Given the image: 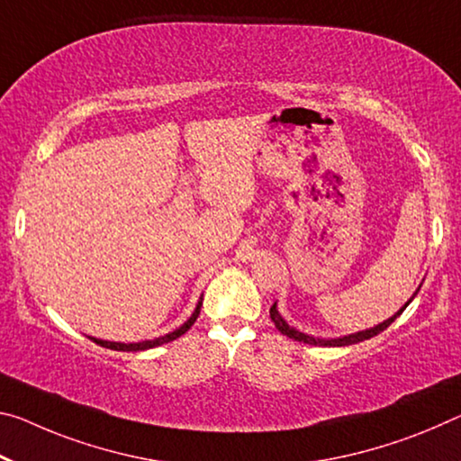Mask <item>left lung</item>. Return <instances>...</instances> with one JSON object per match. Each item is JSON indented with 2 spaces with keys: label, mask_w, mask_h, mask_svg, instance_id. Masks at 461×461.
<instances>
[{
  "label": "left lung",
  "mask_w": 461,
  "mask_h": 461,
  "mask_svg": "<svg viewBox=\"0 0 461 461\" xmlns=\"http://www.w3.org/2000/svg\"><path fill=\"white\" fill-rule=\"evenodd\" d=\"M420 289V287H419ZM419 289H416V294H419ZM416 294L408 299V302L404 303V308H402L400 312L393 313L392 318L384 320L382 324H377L374 328H369V330H361V332H355V334H348V336H340V339H316V336H310V334H303L295 330L294 326H289L287 322H285L283 316L279 313V310H276V303H273V308H270V320H273L276 330H279L281 334L289 336V339H294L297 342H305V345H313V347H347V345H355V342H361V340H367V339H374V336H377L379 332H384L385 328H388L393 320H396L402 312L406 310V305L412 302V299L416 297Z\"/></svg>",
  "instance_id": "8db88e82"
}]
</instances>
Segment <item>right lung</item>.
I'll return each mask as SVG.
<instances>
[{
    "label": "right lung",
    "instance_id": "obj_1",
    "mask_svg": "<svg viewBox=\"0 0 461 461\" xmlns=\"http://www.w3.org/2000/svg\"><path fill=\"white\" fill-rule=\"evenodd\" d=\"M201 305H203V297H201V302L196 303V308H194V312H193V316L188 318L185 324H182L180 328H176V330L170 332V334H164V336H159V339H153V340H143V342H129V345H125V342H111V340H100V339H92V336H90V340H94V342H96V345H100V347H104V348H113V350H145V348H153V347L166 345V342H172V340H176L178 336L185 334V332L188 330V328H191V326L196 322V318H199V313H201Z\"/></svg>",
    "mask_w": 461,
    "mask_h": 461
}]
</instances>
